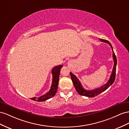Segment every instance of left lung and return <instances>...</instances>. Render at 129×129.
<instances>
[{
    "mask_svg": "<svg viewBox=\"0 0 129 129\" xmlns=\"http://www.w3.org/2000/svg\"><path fill=\"white\" fill-rule=\"evenodd\" d=\"M99 40H101V42H104L108 43L109 44V45L111 46L112 52H113V54H112V57H113V59L114 61V66H113V68L112 69V72L111 76H110V79L108 80V82L106 83L105 85L102 86L100 87L97 88L94 90H86L84 89L83 87L82 84H81L80 81L78 80V79L77 78L76 76L74 75L72 73V72H70V75L71 77V79L73 84V85H74L75 89L76 91H77L80 95H84V96H86L88 97H94L96 95H98L99 94L103 92H104L105 91L106 89H108V88L111 86L112 84L113 83V82H115V77H116V66H117V58L116 56L113 52V47L111 45V44H110V43L108 41V40H105V39H99Z\"/></svg>",
    "mask_w": 129,
    "mask_h": 129,
    "instance_id": "left-lung-1",
    "label": "left lung"
}]
</instances>
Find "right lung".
<instances>
[{
    "mask_svg": "<svg viewBox=\"0 0 129 129\" xmlns=\"http://www.w3.org/2000/svg\"><path fill=\"white\" fill-rule=\"evenodd\" d=\"M62 67V65H60L54 67L52 70V83L51 85V89L50 91L44 94L42 96H40L38 98L33 97L31 98V99L33 101H37V102H43L45 101L47 99H49L51 98L54 96L56 94V92L58 89V85L59 83V75H60V71L61 68Z\"/></svg>",
    "mask_w": 129,
    "mask_h": 129,
    "instance_id": "right-lung-1",
    "label": "right lung"
}]
</instances>
